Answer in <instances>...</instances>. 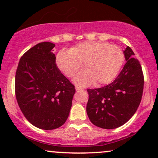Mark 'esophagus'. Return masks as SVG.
Instances as JSON below:
<instances>
[{
  "label": "esophagus",
  "instance_id": "34e87169",
  "mask_svg": "<svg viewBox=\"0 0 158 158\" xmlns=\"http://www.w3.org/2000/svg\"><path fill=\"white\" fill-rule=\"evenodd\" d=\"M76 90H82V88H79V87H78V86H76Z\"/></svg>",
  "mask_w": 158,
  "mask_h": 158
}]
</instances>
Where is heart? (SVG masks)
<instances>
[{
  "instance_id": "heart-1",
  "label": "heart",
  "mask_w": 158,
  "mask_h": 158,
  "mask_svg": "<svg viewBox=\"0 0 158 158\" xmlns=\"http://www.w3.org/2000/svg\"><path fill=\"white\" fill-rule=\"evenodd\" d=\"M124 52L117 46L100 41L81 42L70 50H61L56 56V64L68 78H72L80 70L74 81L86 86L91 83L96 86L106 85L114 80L124 61Z\"/></svg>"
}]
</instances>
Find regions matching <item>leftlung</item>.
Returning <instances> with one entry per match:
<instances>
[{
    "instance_id": "8db88e82",
    "label": "left lung",
    "mask_w": 158,
    "mask_h": 158,
    "mask_svg": "<svg viewBox=\"0 0 158 158\" xmlns=\"http://www.w3.org/2000/svg\"><path fill=\"white\" fill-rule=\"evenodd\" d=\"M127 62L113 82L88 89L87 114L99 128L113 129L124 125L135 114L143 96L144 77L142 67L129 47L124 50Z\"/></svg>"
}]
</instances>
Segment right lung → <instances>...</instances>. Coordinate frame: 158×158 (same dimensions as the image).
I'll return each instance as SVG.
<instances>
[{
    "label": "right lung",
    "mask_w": 158,
    "mask_h": 158,
    "mask_svg": "<svg viewBox=\"0 0 158 158\" xmlns=\"http://www.w3.org/2000/svg\"><path fill=\"white\" fill-rule=\"evenodd\" d=\"M54 47L50 42L32 47L21 56L15 73L20 109L32 125L44 130L56 129L66 122L76 92L56 66Z\"/></svg>",
    "instance_id": "add662e5"
}]
</instances>
